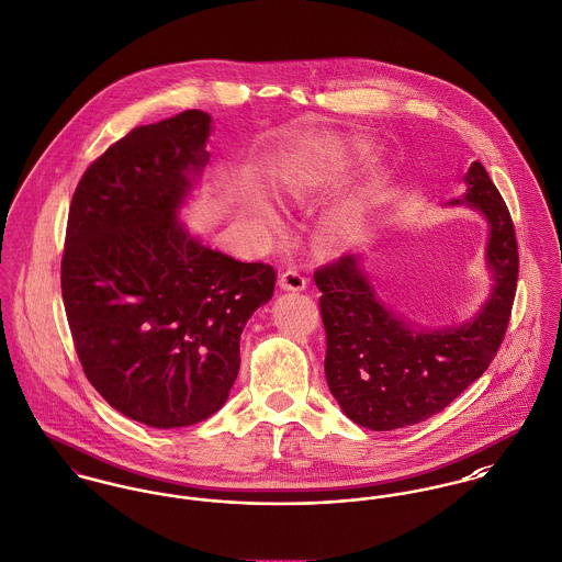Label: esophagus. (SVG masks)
<instances>
[{
  "label": "esophagus",
  "mask_w": 562,
  "mask_h": 562,
  "mask_svg": "<svg viewBox=\"0 0 562 562\" xmlns=\"http://www.w3.org/2000/svg\"><path fill=\"white\" fill-rule=\"evenodd\" d=\"M280 286L284 289V291H303L305 286H307V278L303 276L302 271H297V269H286V271H282V276H280Z\"/></svg>",
  "instance_id": "34e87169"
}]
</instances>
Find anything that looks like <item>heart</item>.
Listing matches in <instances>:
<instances>
[{"instance_id": "obj_1", "label": "heart", "mask_w": 562, "mask_h": 562, "mask_svg": "<svg viewBox=\"0 0 562 562\" xmlns=\"http://www.w3.org/2000/svg\"><path fill=\"white\" fill-rule=\"evenodd\" d=\"M323 179V173L316 169V167H310V165H302V167H295L291 171L282 175V188L289 196L302 201L305 199ZM248 216L252 217L257 224L265 226V228H278L280 226V217L278 214L265 203L260 201L259 196L255 199H248V207H246ZM352 226V220L350 217H334L325 224V239L329 241H338L348 235Z\"/></svg>"}]
</instances>
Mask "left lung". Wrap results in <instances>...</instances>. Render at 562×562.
Here are the masks:
<instances>
[{"mask_svg":"<svg viewBox=\"0 0 562 562\" xmlns=\"http://www.w3.org/2000/svg\"><path fill=\"white\" fill-rule=\"evenodd\" d=\"M464 179L462 201L490 222L487 262L496 280L471 323L413 329L381 305L352 255L314 271L327 336V385L357 426L387 432L426 422L475 383L505 340L518 289L516 226L481 162Z\"/></svg>","mask_w":562,"mask_h":562,"instance_id":"8db88e82","label":"left lung"}]
</instances>
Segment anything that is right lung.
I'll use <instances>...</instances> for the list:
<instances>
[{"instance_id": "right-lung-1", "label": "right lung", "mask_w": 562, "mask_h": 562, "mask_svg": "<svg viewBox=\"0 0 562 562\" xmlns=\"http://www.w3.org/2000/svg\"><path fill=\"white\" fill-rule=\"evenodd\" d=\"M210 124L194 109L130 130L87 167L68 212L61 297L87 381L162 430L226 402L239 336L276 286L271 265L212 250L175 217L210 160Z\"/></svg>"}]
</instances>
